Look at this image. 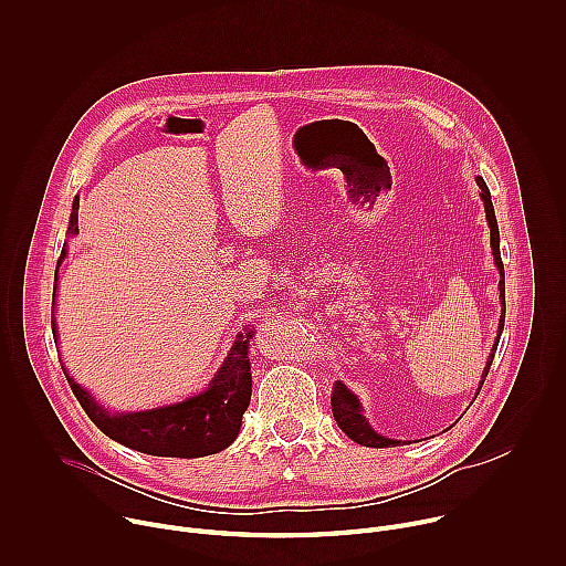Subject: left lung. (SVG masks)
Instances as JSON below:
<instances>
[{
	"instance_id": "1",
	"label": "left lung",
	"mask_w": 566,
	"mask_h": 566,
	"mask_svg": "<svg viewBox=\"0 0 566 566\" xmlns=\"http://www.w3.org/2000/svg\"><path fill=\"white\" fill-rule=\"evenodd\" d=\"M476 186L481 188L479 197L483 201V212H486V221H489V228H491V249H493V258H495V266L500 271V304H502V315H500V325H497V338L493 343V349L486 358V367H483L481 371V380H479V387H476V394L483 385V380H486L489 376V369L493 365V358H495V352H497V345H500V336L504 332V317H506V284H504V264H502V255H500V226H497V219H495V208H493V201H491V190L486 186V181H483L481 177L474 179ZM476 398V396H474ZM332 410H334V419L338 423V428L356 443L360 446H367V448H394V446H400L406 441H398V439H389V437H382L378 434L369 421L365 419V412H363V406H360V398L345 385V382H336L334 387V396H332Z\"/></svg>"
}]
</instances>
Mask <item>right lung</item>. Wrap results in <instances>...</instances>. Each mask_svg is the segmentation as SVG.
Segmentation results:
<instances>
[{
    "label": "right lung",
    "mask_w": 566,
    "mask_h": 566,
    "mask_svg": "<svg viewBox=\"0 0 566 566\" xmlns=\"http://www.w3.org/2000/svg\"><path fill=\"white\" fill-rule=\"evenodd\" d=\"M77 206L80 197L73 199L71 217H69V237L77 234ZM66 241L62 247V255L57 260V269L66 258ZM55 291H57V271L53 277V306H51V329L57 340L55 325ZM255 332L244 327L239 332L226 360L208 382V387L186 400L172 402V406H160L151 410L138 412H109L101 402L80 387L73 376H64L87 417L96 423V428L109 439L145 452L154 457H181L197 459L226 450L239 434L241 417L249 410L253 376H251V340Z\"/></svg>",
    "instance_id": "add662e5"
}]
</instances>
